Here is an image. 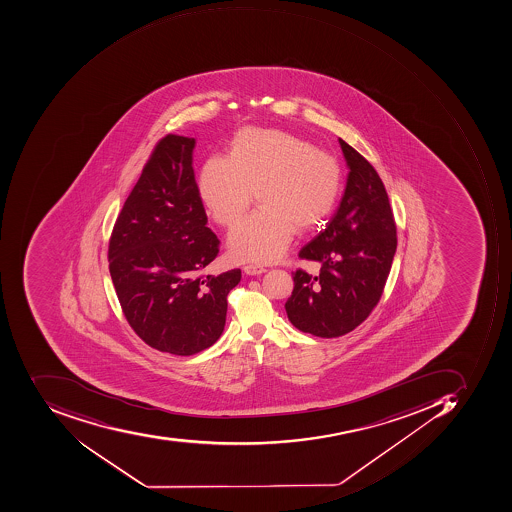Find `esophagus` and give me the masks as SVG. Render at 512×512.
Here are the masks:
<instances>
[{"label":"esophagus","mask_w":512,"mask_h":512,"mask_svg":"<svg viewBox=\"0 0 512 512\" xmlns=\"http://www.w3.org/2000/svg\"><path fill=\"white\" fill-rule=\"evenodd\" d=\"M243 271L248 275H261L268 271V269L263 268V266H258V264H246Z\"/></svg>","instance_id":"1"}]
</instances>
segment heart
Masks as SVG:
<instances>
[{"instance_id":"1","label":"heart","mask_w":512,"mask_h":512,"mask_svg":"<svg viewBox=\"0 0 512 512\" xmlns=\"http://www.w3.org/2000/svg\"><path fill=\"white\" fill-rule=\"evenodd\" d=\"M341 188L338 161L309 141L269 129L235 135L229 157L204 161L198 194L215 223L231 228L251 206L260 209L229 234L235 260L271 263L283 257L297 228L308 231L334 211Z\"/></svg>"}]
</instances>
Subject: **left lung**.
I'll return each instance as SVG.
<instances>
[{
	"label": "left lung",
	"mask_w": 512,
	"mask_h": 512,
	"mask_svg": "<svg viewBox=\"0 0 512 512\" xmlns=\"http://www.w3.org/2000/svg\"><path fill=\"white\" fill-rule=\"evenodd\" d=\"M340 141L349 174L326 229L298 257L321 263L320 274L294 272L284 308L295 328L321 338L354 331L380 301L397 249V226L385 184L372 164Z\"/></svg>",
	"instance_id": "left-lung-1"
}]
</instances>
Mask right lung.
Here are the masks:
<instances>
[{
    "label": "right lung",
    "instance_id": "1",
    "mask_svg": "<svg viewBox=\"0 0 512 512\" xmlns=\"http://www.w3.org/2000/svg\"><path fill=\"white\" fill-rule=\"evenodd\" d=\"M194 138L166 135L115 221L109 272L127 323L151 348L194 355L220 338L240 269L203 274L220 240L192 167Z\"/></svg>",
    "mask_w": 512,
    "mask_h": 512
}]
</instances>
